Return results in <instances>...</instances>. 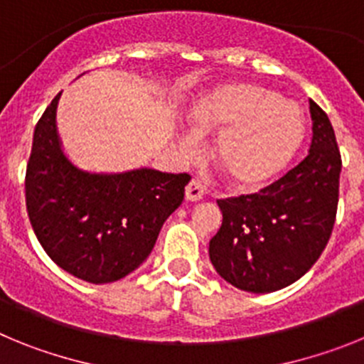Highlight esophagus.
<instances>
[{"label": "esophagus", "instance_id": "1", "mask_svg": "<svg viewBox=\"0 0 364 364\" xmlns=\"http://www.w3.org/2000/svg\"><path fill=\"white\" fill-rule=\"evenodd\" d=\"M204 197V188L198 180H191L188 186H186V200L197 202Z\"/></svg>", "mask_w": 364, "mask_h": 364}]
</instances>
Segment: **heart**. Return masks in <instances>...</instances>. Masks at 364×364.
Instances as JSON below:
<instances>
[{
    "mask_svg": "<svg viewBox=\"0 0 364 364\" xmlns=\"http://www.w3.org/2000/svg\"><path fill=\"white\" fill-rule=\"evenodd\" d=\"M188 122L217 134L211 154L233 188L257 191L277 178L297 153L304 122L291 102L253 83H226L193 100Z\"/></svg>",
    "mask_w": 364,
    "mask_h": 364,
    "instance_id": "obj_1",
    "label": "heart"
}]
</instances>
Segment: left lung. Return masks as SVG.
<instances>
[{
	"mask_svg": "<svg viewBox=\"0 0 364 364\" xmlns=\"http://www.w3.org/2000/svg\"><path fill=\"white\" fill-rule=\"evenodd\" d=\"M311 146L299 166L255 195L218 200L210 260L231 286L272 294L317 262L336 222L341 154L326 112L310 100Z\"/></svg>",
	"mask_w": 364,
	"mask_h": 364,
	"instance_id": "left-lung-1",
	"label": "left lung"
}]
</instances>
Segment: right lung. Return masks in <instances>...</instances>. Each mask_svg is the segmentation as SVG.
<instances>
[{
    "label": "right lung",
    "instance_id": "add662e5",
    "mask_svg": "<svg viewBox=\"0 0 364 364\" xmlns=\"http://www.w3.org/2000/svg\"><path fill=\"white\" fill-rule=\"evenodd\" d=\"M60 96L45 109L32 138L25 175L32 230L47 255L73 277L91 284L120 281L153 252L191 178L149 167L122 173L80 169L58 134Z\"/></svg>",
    "mask_w": 364,
    "mask_h": 364
}]
</instances>
